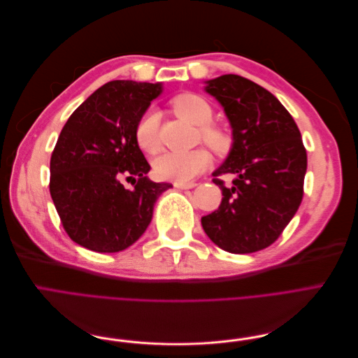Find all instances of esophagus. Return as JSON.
<instances>
[{
  "label": "esophagus",
  "mask_w": 358,
  "mask_h": 358,
  "mask_svg": "<svg viewBox=\"0 0 358 358\" xmlns=\"http://www.w3.org/2000/svg\"><path fill=\"white\" fill-rule=\"evenodd\" d=\"M173 187L180 188V189H189V188L196 187V182H179V180H175V182H173Z\"/></svg>",
  "instance_id": "1"
}]
</instances>
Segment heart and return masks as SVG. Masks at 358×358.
<instances>
[{
    "instance_id": "b5f03b06",
    "label": "heart",
    "mask_w": 358,
    "mask_h": 358,
    "mask_svg": "<svg viewBox=\"0 0 358 358\" xmlns=\"http://www.w3.org/2000/svg\"><path fill=\"white\" fill-rule=\"evenodd\" d=\"M173 110L176 115L185 117L187 121L200 127V134L203 142L209 145L216 152H224L230 146V136L224 128L212 125L213 109L208 100L203 96L185 92L179 94L171 100ZM134 138L138 148L143 152L154 155L161 149L159 140V115L149 109L142 116L134 127ZM212 161L208 150L199 148L189 150V152H167L155 159V173L162 179H171L179 182H188L199 176L201 171L209 167Z\"/></svg>"
}]
</instances>
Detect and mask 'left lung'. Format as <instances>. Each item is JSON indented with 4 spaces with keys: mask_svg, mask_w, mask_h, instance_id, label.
Here are the masks:
<instances>
[{
    "mask_svg": "<svg viewBox=\"0 0 358 358\" xmlns=\"http://www.w3.org/2000/svg\"><path fill=\"white\" fill-rule=\"evenodd\" d=\"M206 91L222 104L234 142L212 175L222 200L201 218L203 230L227 252L262 251L278 241L301 203L308 167L301 134L272 92L242 76H220ZM224 174L235 176L231 186L219 179Z\"/></svg>",
    "mask_w": 358,
    "mask_h": 358,
    "instance_id": "8db88e82",
    "label": "left lung"
}]
</instances>
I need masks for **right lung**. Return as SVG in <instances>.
Instances as JSON below:
<instances>
[{
	"label": "right lung",
	"mask_w": 358,
	"mask_h": 358,
	"mask_svg": "<svg viewBox=\"0 0 358 358\" xmlns=\"http://www.w3.org/2000/svg\"><path fill=\"white\" fill-rule=\"evenodd\" d=\"M161 94L159 83L113 80L76 109L50 157L49 191L64 230L95 252L131 246L152 220L157 199L171 183L152 182L134 127ZM134 179L127 190L124 180Z\"/></svg>",
	"instance_id": "obj_1"
}]
</instances>
